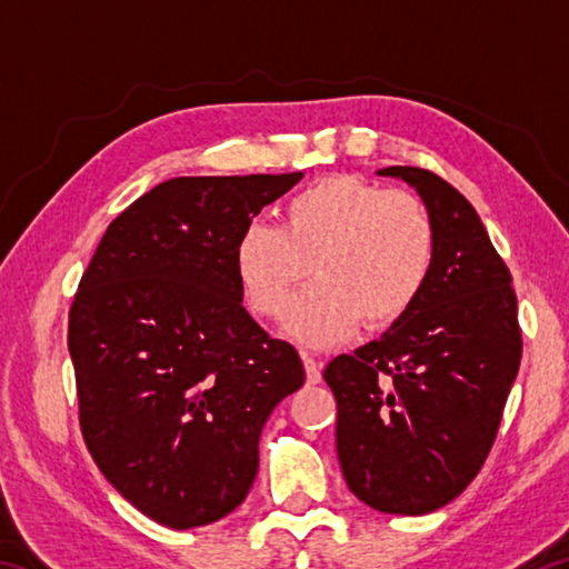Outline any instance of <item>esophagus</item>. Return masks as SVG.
Masks as SVG:
<instances>
[{
	"label": "esophagus",
	"instance_id": "obj_1",
	"mask_svg": "<svg viewBox=\"0 0 569 569\" xmlns=\"http://www.w3.org/2000/svg\"><path fill=\"white\" fill-rule=\"evenodd\" d=\"M301 359H303V366H306V379H308V383H319V381H321V363L316 361L311 353H303Z\"/></svg>",
	"mask_w": 569,
	"mask_h": 569
}]
</instances>
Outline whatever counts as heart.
Returning <instances> with one entry per match:
<instances>
[{
  "label": "heart",
  "instance_id": "obj_1",
  "mask_svg": "<svg viewBox=\"0 0 569 569\" xmlns=\"http://www.w3.org/2000/svg\"><path fill=\"white\" fill-rule=\"evenodd\" d=\"M435 263V223L403 190L356 176H331L293 192L281 226L253 220L240 230L236 271L258 316L283 319L298 288L288 333L308 346L349 336L359 321L383 329L417 303Z\"/></svg>",
  "mask_w": 569,
  "mask_h": 569
}]
</instances>
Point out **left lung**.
Wrapping results in <instances>:
<instances>
[{"label": "left lung", "mask_w": 569, "mask_h": 569, "mask_svg": "<svg viewBox=\"0 0 569 569\" xmlns=\"http://www.w3.org/2000/svg\"><path fill=\"white\" fill-rule=\"evenodd\" d=\"M409 182L435 223V263L381 339L326 366L336 451L351 492L387 515H429L465 492L495 445L522 359L512 276L469 200L421 168Z\"/></svg>", "instance_id": "left-lung-1"}]
</instances>
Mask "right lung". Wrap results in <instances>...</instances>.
<instances>
[{
	"instance_id": "1",
	"label": "right lung",
	"mask_w": 569,
	"mask_h": 569,
	"mask_svg": "<svg viewBox=\"0 0 569 569\" xmlns=\"http://www.w3.org/2000/svg\"><path fill=\"white\" fill-rule=\"evenodd\" d=\"M286 176L172 178L112 220L70 308L80 427L104 479L170 529L243 502L276 403L301 356L243 308L240 230L291 190Z\"/></svg>"
}]
</instances>
